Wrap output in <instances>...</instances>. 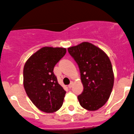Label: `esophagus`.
Here are the masks:
<instances>
[{"mask_svg":"<svg viewBox=\"0 0 134 134\" xmlns=\"http://www.w3.org/2000/svg\"><path fill=\"white\" fill-rule=\"evenodd\" d=\"M73 82H71V83H70V84L68 85V87L69 88H71V87H73Z\"/></svg>","mask_w":134,"mask_h":134,"instance_id":"esophagus-1","label":"esophagus"}]
</instances>
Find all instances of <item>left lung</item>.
Returning a JSON list of instances; mask_svg holds the SVG:
<instances>
[{
    "label": "left lung",
    "instance_id": "obj_1",
    "mask_svg": "<svg viewBox=\"0 0 134 134\" xmlns=\"http://www.w3.org/2000/svg\"><path fill=\"white\" fill-rule=\"evenodd\" d=\"M68 52L78 64L84 87L79 102L87 110H97L108 101L113 88L110 60L103 50L87 42L69 47Z\"/></svg>",
    "mask_w": 134,
    "mask_h": 134
}]
</instances>
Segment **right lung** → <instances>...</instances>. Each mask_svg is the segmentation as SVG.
I'll use <instances>...</instances> for the list:
<instances>
[{"label":"right lung","mask_w":134,"mask_h":134,"mask_svg":"<svg viewBox=\"0 0 134 134\" xmlns=\"http://www.w3.org/2000/svg\"><path fill=\"white\" fill-rule=\"evenodd\" d=\"M66 52L64 47H43L32 55L24 65V89L32 103L42 112H56L63 103L66 91L57 82L53 69Z\"/></svg>","instance_id":"obj_1"}]
</instances>
